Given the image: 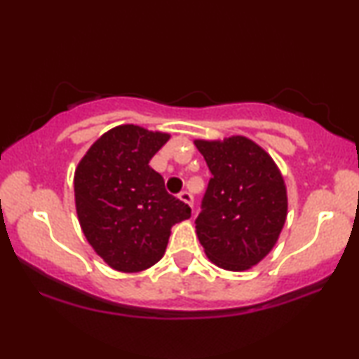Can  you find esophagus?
Wrapping results in <instances>:
<instances>
[{
	"label": "esophagus",
	"instance_id": "esophagus-1",
	"mask_svg": "<svg viewBox=\"0 0 359 359\" xmlns=\"http://www.w3.org/2000/svg\"><path fill=\"white\" fill-rule=\"evenodd\" d=\"M180 199L183 201V203L188 204L189 208H193V204H194V198H193V194L188 193V191H183V193H180Z\"/></svg>",
	"mask_w": 359,
	"mask_h": 359
}]
</instances>
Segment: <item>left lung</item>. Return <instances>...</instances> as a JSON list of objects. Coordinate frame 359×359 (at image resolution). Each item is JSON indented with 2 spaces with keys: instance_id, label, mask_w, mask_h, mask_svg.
I'll use <instances>...</instances> for the list:
<instances>
[{
  "instance_id": "left-lung-1",
  "label": "left lung",
  "mask_w": 359,
  "mask_h": 359,
  "mask_svg": "<svg viewBox=\"0 0 359 359\" xmlns=\"http://www.w3.org/2000/svg\"><path fill=\"white\" fill-rule=\"evenodd\" d=\"M194 145L212 173L196 233L210 262L245 271L271 252L286 222L283 175L271 156L243 135Z\"/></svg>"
}]
</instances>
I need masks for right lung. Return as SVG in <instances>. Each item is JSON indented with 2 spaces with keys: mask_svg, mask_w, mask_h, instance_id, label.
<instances>
[{
  "mask_svg": "<svg viewBox=\"0 0 359 359\" xmlns=\"http://www.w3.org/2000/svg\"><path fill=\"white\" fill-rule=\"evenodd\" d=\"M170 139L124 124L102 134L75 170V204L88 243L122 273H139L165 255L171 227L191 217L149 165Z\"/></svg>",
  "mask_w": 359,
  "mask_h": 359,
  "instance_id": "1",
  "label": "right lung"
}]
</instances>
